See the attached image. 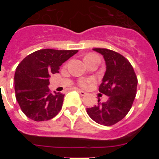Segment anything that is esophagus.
Masks as SVG:
<instances>
[{
  "mask_svg": "<svg viewBox=\"0 0 159 159\" xmlns=\"http://www.w3.org/2000/svg\"><path fill=\"white\" fill-rule=\"evenodd\" d=\"M77 92H78L80 94V95H82V96H84V95H85L87 94L85 92H84V91H82V90H80V89L77 90Z\"/></svg>",
  "mask_w": 159,
  "mask_h": 159,
  "instance_id": "1",
  "label": "esophagus"
}]
</instances>
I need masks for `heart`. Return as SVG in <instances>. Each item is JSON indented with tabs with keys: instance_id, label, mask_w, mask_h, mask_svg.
<instances>
[{
	"instance_id": "obj_1",
	"label": "heart",
	"mask_w": 159,
	"mask_h": 159,
	"mask_svg": "<svg viewBox=\"0 0 159 159\" xmlns=\"http://www.w3.org/2000/svg\"><path fill=\"white\" fill-rule=\"evenodd\" d=\"M90 56H92V55H88V56H87V57H90ZM90 83H91V81L90 80H81L80 81L79 84H80L81 87H83V88H87Z\"/></svg>"
}]
</instances>
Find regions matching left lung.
Wrapping results in <instances>:
<instances>
[{"label": "left lung", "mask_w": 159, "mask_h": 159, "mask_svg": "<svg viewBox=\"0 0 159 159\" xmlns=\"http://www.w3.org/2000/svg\"><path fill=\"white\" fill-rule=\"evenodd\" d=\"M100 53L106 63V71L99 88L107 95L105 102L87 108V113L97 123L111 126L123 119L131 108L136 95L138 80L134 68L121 54L107 48H93Z\"/></svg>", "instance_id": "8db88e82"}]
</instances>
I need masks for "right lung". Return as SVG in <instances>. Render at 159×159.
Instances as JSON below:
<instances>
[{
	"instance_id": "add662e5",
	"label": "right lung",
	"mask_w": 159,
	"mask_h": 159,
	"mask_svg": "<svg viewBox=\"0 0 159 159\" xmlns=\"http://www.w3.org/2000/svg\"><path fill=\"white\" fill-rule=\"evenodd\" d=\"M78 50L40 49L25 57L14 76L16 101L25 116L34 121L52 119L61 110L64 95L51 93L49 78Z\"/></svg>"
}]
</instances>
